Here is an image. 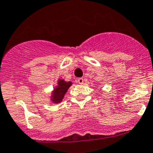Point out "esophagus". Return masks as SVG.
I'll return each mask as SVG.
<instances>
[{
    "instance_id": "34e87169",
    "label": "esophagus",
    "mask_w": 153,
    "mask_h": 153,
    "mask_svg": "<svg viewBox=\"0 0 153 153\" xmlns=\"http://www.w3.org/2000/svg\"><path fill=\"white\" fill-rule=\"evenodd\" d=\"M77 82H79V84H83V82H84V79H83V78H82V77L79 78V79H77Z\"/></svg>"
}]
</instances>
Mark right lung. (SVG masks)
<instances>
[{"label": "right lung", "instance_id": "obj_1", "mask_svg": "<svg viewBox=\"0 0 153 153\" xmlns=\"http://www.w3.org/2000/svg\"><path fill=\"white\" fill-rule=\"evenodd\" d=\"M71 82H65L64 80H59V85L56 88H55V91L53 92V100L54 103H59L62 101L63 99L64 96H65V93L67 92L69 87L71 85Z\"/></svg>", "mask_w": 153, "mask_h": 153}]
</instances>
